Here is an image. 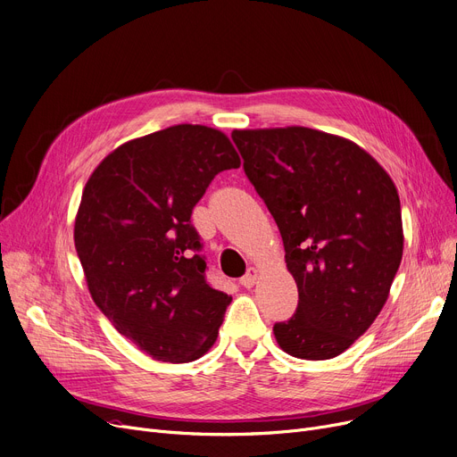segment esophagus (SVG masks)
Wrapping results in <instances>:
<instances>
[{
    "instance_id": "obj_1",
    "label": "esophagus",
    "mask_w": 457,
    "mask_h": 457,
    "mask_svg": "<svg viewBox=\"0 0 457 457\" xmlns=\"http://www.w3.org/2000/svg\"><path fill=\"white\" fill-rule=\"evenodd\" d=\"M255 280H257V270L253 267H250L246 270V274L241 278V286L243 287H252L255 284Z\"/></svg>"
}]
</instances>
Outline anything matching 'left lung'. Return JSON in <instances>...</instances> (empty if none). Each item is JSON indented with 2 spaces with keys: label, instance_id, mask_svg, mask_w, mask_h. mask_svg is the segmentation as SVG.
I'll return each mask as SVG.
<instances>
[{
  "label": "left lung",
  "instance_id": "8db88e82",
  "mask_svg": "<svg viewBox=\"0 0 457 457\" xmlns=\"http://www.w3.org/2000/svg\"><path fill=\"white\" fill-rule=\"evenodd\" d=\"M231 140L299 287L295 313L272 327L276 342L296 359L338 356L379 315L400 269L398 190L364 149L327 132L233 130Z\"/></svg>",
  "mask_w": 457,
  "mask_h": 457
}]
</instances>
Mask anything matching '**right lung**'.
<instances>
[{
    "label": "right lung",
    "instance_id": "add662e5",
    "mask_svg": "<svg viewBox=\"0 0 457 457\" xmlns=\"http://www.w3.org/2000/svg\"><path fill=\"white\" fill-rule=\"evenodd\" d=\"M228 136L177 125L127 142L89 177L74 245L95 304L161 362H192L214 344L231 296L207 282L192 211L214 177L239 168Z\"/></svg>",
    "mask_w": 457,
    "mask_h": 457
}]
</instances>
